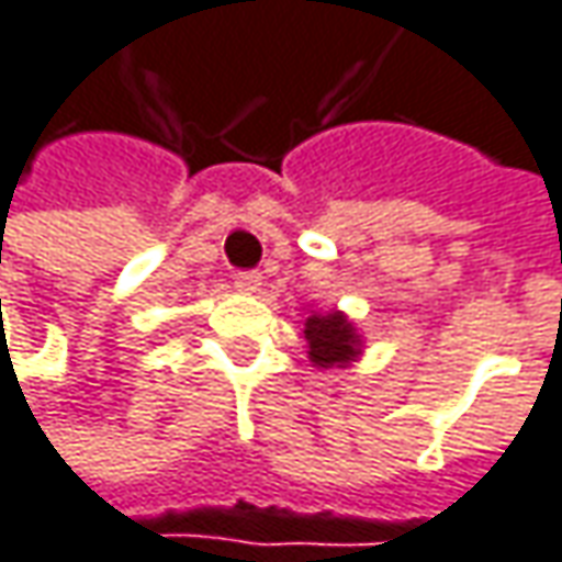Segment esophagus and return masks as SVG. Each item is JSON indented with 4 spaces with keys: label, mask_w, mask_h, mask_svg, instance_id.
Returning a JSON list of instances; mask_svg holds the SVG:
<instances>
[{
    "label": "esophagus",
    "mask_w": 562,
    "mask_h": 562,
    "mask_svg": "<svg viewBox=\"0 0 562 562\" xmlns=\"http://www.w3.org/2000/svg\"><path fill=\"white\" fill-rule=\"evenodd\" d=\"M259 288H261L259 271H243V274L236 278V291H243V294H256Z\"/></svg>",
    "instance_id": "obj_1"
}]
</instances>
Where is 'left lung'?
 <instances>
[{
	"label": "left lung",
	"instance_id": "obj_1",
	"mask_svg": "<svg viewBox=\"0 0 562 562\" xmlns=\"http://www.w3.org/2000/svg\"><path fill=\"white\" fill-rule=\"evenodd\" d=\"M303 339H306V355L316 368H348L361 355V336L355 323L339 313H310L303 319Z\"/></svg>",
	"mask_w": 562,
	"mask_h": 562
}]
</instances>
